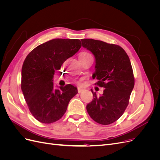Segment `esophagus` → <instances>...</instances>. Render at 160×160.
Segmentation results:
<instances>
[{"label": "esophagus", "instance_id": "1", "mask_svg": "<svg viewBox=\"0 0 160 160\" xmlns=\"http://www.w3.org/2000/svg\"><path fill=\"white\" fill-rule=\"evenodd\" d=\"M77 90H78V93H81V92H82V91L83 90V89L81 88V87H78V88H77Z\"/></svg>", "mask_w": 160, "mask_h": 160}]
</instances>
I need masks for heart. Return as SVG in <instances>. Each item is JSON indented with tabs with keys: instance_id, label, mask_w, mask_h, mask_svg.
Listing matches in <instances>:
<instances>
[{
	"instance_id": "obj_1",
	"label": "heart",
	"mask_w": 160,
	"mask_h": 160,
	"mask_svg": "<svg viewBox=\"0 0 160 160\" xmlns=\"http://www.w3.org/2000/svg\"><path fill=\"white\" fill-rule=\"evenodd\" d=\"M93 57L91 53H89V52H87V51H84V52H82L80 55H79V58H85V57Z\"/></svg>"
}]
</instances>
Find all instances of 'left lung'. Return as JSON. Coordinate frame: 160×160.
I'll use <instances>...</instances> for the list:
<instances>
[{
  "label": "left lung",
  "instance_id": "left-lung-1",
  "mask_svg": "<svg viewBox=\"0 0 160 160\" xmlns=\"http://www.w3.org/2000/svg\"><path fill=\"white\" fill-rule=\"evenodd\" d=\"M82 45L95 58V85L105 88L98 95L91 89L93 99L87 105V111L95 122L109 125L123 115L129 104L135 79L132 64L122 47L92 38L81 39Z\"/></svg>",
  "mask_w": 160,
  "mask_h": 160
}]
</instances>
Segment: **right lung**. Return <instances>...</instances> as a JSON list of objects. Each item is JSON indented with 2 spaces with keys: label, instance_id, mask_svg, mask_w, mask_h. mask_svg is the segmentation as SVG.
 Masks as SVG:
<instances>
[{
  "label": "right lung",
  "instance_id": "right-lung-1",
  "mask_svg": "<svg viewBox=\"0 0 160 160\" xmlns=\"http://www.w3.org/2000/svg\"><path fill=\"white\" fill-rule=\"evenodd\" d=\"M81 47L79 39L55 38L28 53L21 71V89L30 112L38 122L51 123L60 119L70 100L77 93L71 84L53 89L55 72Z\"/></svg>",
  "mask_w": 160,
  "mask_h": 160
}]
</instances>
